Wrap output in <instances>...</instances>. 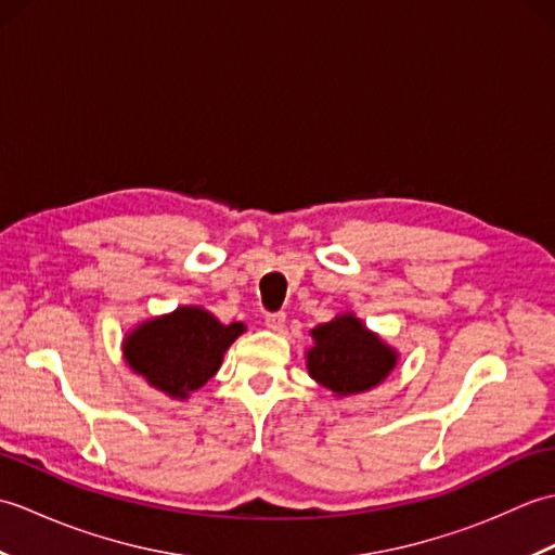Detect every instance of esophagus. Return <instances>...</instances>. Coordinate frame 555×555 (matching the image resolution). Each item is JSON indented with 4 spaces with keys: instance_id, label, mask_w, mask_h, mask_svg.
<instances>
[{
    "instance_id": "obj_1",
    "label": "esophagus",
    "mask_w": 555,
    "mask_h": 555,
    "mask_svg": "<svg viewBox=\"0 0 555 555\" xmlns=\"http://www.w3.org/2000/svg\"><path fill=\"white\" fill-rule=\"evenodd\" d=\"M264 324L271 332H281L286 326V312H271L264 317Z\"/></svg>"
}]
</instances>
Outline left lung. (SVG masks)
<instances>
[{
    "instance_id": "1",
    "label": "left lung",
    "mask_w": 555,
    "mask_h": 555,
    "mask_svg": "<svg viewBox=\"0 0 555 555\" xmlns=\"http://www.w3.org/2000/svg\"><path fill=\"white\" fill-rule=\"evenodd\" d=\"M308 350L310 376L336 396L370 391L393 372L398 352L372 334L356 314H338L312 328Z\"/></svg>"
}]
</instances>
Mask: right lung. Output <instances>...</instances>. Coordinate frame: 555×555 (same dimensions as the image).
I'll list each match as a JSON object with an SVG mask.
<instances>
[{"mask_svg": "<svg viewBox=\"0 0 555 555\" xmlns=\"http://www.w3.org/2000/svg\"><path fill=\"white\" fill-rule=\"evenodd\" d=\"M245 324H221L203 308H179L135 326L124 340V358L150 386L171 398H188L221 367L223 352Z\"/></svg>", "mask_w": 555, "mask_h": 555, "instance_id": "obj_1", "label": "right lung"}]
</instances>
